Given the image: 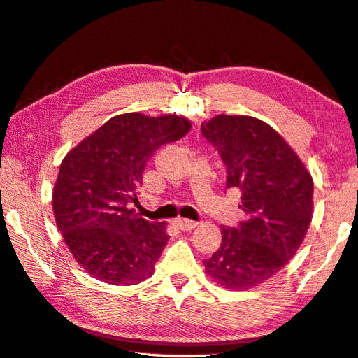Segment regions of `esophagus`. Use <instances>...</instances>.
I'll list each match as a JSON object with an SVG mask.
<instances>
[{"instance_id":"esophagus-1","label":"esophagus","mask_w":358,"mask_h":358,"mask_svg":"<svg viewBox=\"0 0 358 358\" xmlns=\"http://www.w3.org/2000/svg\"><path fill=\"white\" fill-rule=\"evenodd\" d=\"M173 225L177 227V229L183 230V231H191V230L196 229L197 222H194V220H189V219H181V217H178V219L173 220Z\"/></svg>"}]
</instances>
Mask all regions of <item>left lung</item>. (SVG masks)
Returning <instances> with one entry per match:
<instances>
[{
  "instance_id": "obj_1",
  "label": "left lung",
  "mask_w": 358,
  "mask_h": 358,
  "mask_svg": "<svg viewBox=\"0 0 358 358\" xmlns=\"http://www.w3.org/2000/svg\"><path fill=\"white\" fill-rule=\"evenodd\" d=\"M201 134L217 148L227 189L241 191L245 220L224 227L222 243L203 262L220 287L247 289L285 268L313 216V178L274 128L249 115L213 117Z\"/></svg>"
}]
</instances>
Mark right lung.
<instances>
[{
  "label": "right lung",
  "instance_id": "right-lung-1",
  "mask_svg": "<svg viewBox=\"0 0 358 358\" xmlns=\"http://www.w3.org/2000/svg\"><path fill=\"white\" fill-rule=\"evenodd\" d=\"M191 122L175 114L115 115L66 155L53 187V211L76 263L96 280L136 285L152 277L169 241L166 222H148L138 203L155 150L178 141Z\"/></svg>",
  "mask_w": 358,
  "mask_h": 358
}]
</instances>
